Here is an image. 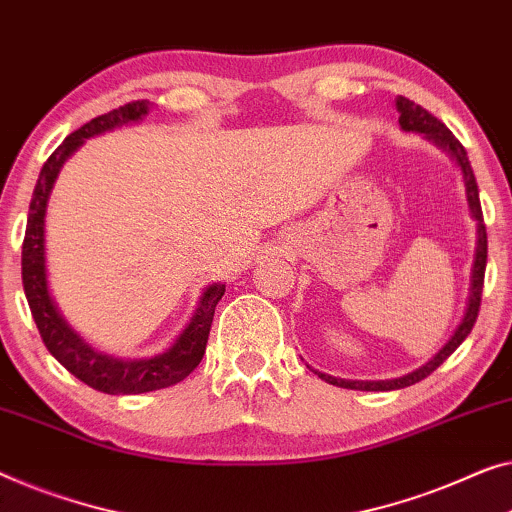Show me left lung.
<instances>
[{"mask_svg": "<svg viewBox=\"0 0 512 512\" xmlns=\"http://www.w3.org/2000/svg\"><path fill=\"white\" fill-rule=\"evenodd\" d=\"M397 110H399V124H402L404 131H413V133H422L427 140H432L446 150L450 157L457 161L459 170H462L464 177V187H466V201H469V210L471 217L476 219V254H473V268H471V286H469V300H466V309H464V318L459 321V325L453 332V337L448 339L446 346L441 348L439 353L434 355L432 360L425 362V365L418 367L416 372L399 376V379H390V381H346V379H335L330 374H321L323 381H328L332 385H339V388H348V390H399V388H409V385L418 383L422 379H427L429 374L434 372L436 367H441L450 355L455 353V348L469 337V332L473 330V323H476L478 311H480V298H483V281H485V265H487V231L483 224V207H480V196H478V184L476 177H473V168L469 164V157H466L464 145L453 136L446 124L441 120H436L432 113H427L425 108L418 106L416 101L406 99V96H397Z\"/></svg>", "mask_w": 512, "mask_h": 512, "instance_id": "left-lung-1", "label": "left lung"}]
</instances>
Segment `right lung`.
Listing matches in <instances>:
<instances>
[{
  "mask_svg": "<svg viewBox=\"0 0 512 512\" xmlns=\"http://www.w3.org/2000/svg\"><path fill=\"white\" fill-rule=\"evenodd\" d=\"M147 113H150V101L124 103V106L110 110L106 115L94 117L92 122L83 124L78 131L64 138V143L43 164L39 180H36L27 214L25 242H22V286H25L29 309H32L43 344L76 379L94 390L106 392V395H140V392L161 390L187 379L198 367V362L203 360L214 307L219 305L221 295L226 291V284L207 286L201 300H198L194 316H191L187 328L182 330V335L175 339V344L166 348L164 353L145 360H120L113 358V355L94 351L64 321L53 295H50L46 272V210L59 170L87 138L143 120Z\"/></svg>",
  "mask_w": 512,
  "mask_h": 512,
  "instance_id": "add662e5",
  "label": "right lung"
}]
</instances>
